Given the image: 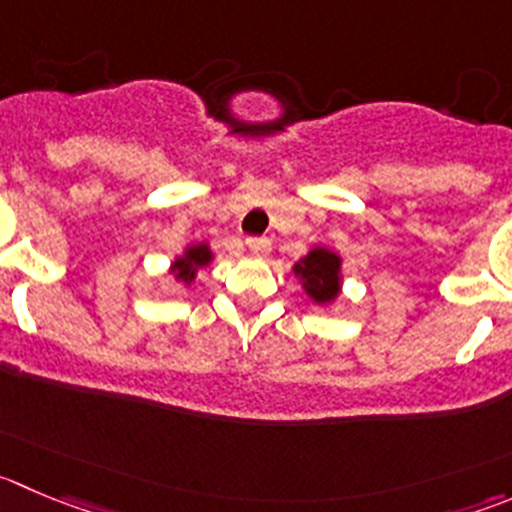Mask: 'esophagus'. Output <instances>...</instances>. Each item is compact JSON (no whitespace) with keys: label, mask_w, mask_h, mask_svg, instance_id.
Listing matches in <instances>:
<instances>
[{"label":"esophagus","mask_w":512,"mask_h":512,"mask_svg":"<svg viewBox=\"0 0 512 512\" xmlns=\"http://www.w3.org/2000/svg\"><path fill=\"white\" fill-rule=\"evenodd\" d=\"M246 248L251 253H256V256H269L271 251V241L269 238H246Z\"/></svg>","instance_id":"esophagus-1"}]
</instances>
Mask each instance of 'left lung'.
<instances>
[{"label": "left lung", "instance_id": "left-lung-1", "mask_svg": "<svg viewBox=\"0 0 512 512\" xmlns=\"http://www.w3.org/2000/svg\"><path fill=\"white\" fill-rule=\"evenodd\" d=\"M304 291L316 304H332L342 291V259L329 248H311L304 259L294 266Z\"/></svg>", "mask_w": 512, "mask_h": 512}]
</instances>
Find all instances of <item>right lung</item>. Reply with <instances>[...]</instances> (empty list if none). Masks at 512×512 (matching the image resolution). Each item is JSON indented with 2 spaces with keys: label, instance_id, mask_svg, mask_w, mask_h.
Segmentation results:
<instances>
[{
  "label": "right lung",
  "instance_id": "obj_1",
  "mask_svg": "<svg viewBox=\"0 0 512 512\" xmlns=\"http://www.w3.org/2000/svg\"><path fill=\"white\" fill-rule=\"evenodd\" d=\"M211 259H213V251L208 248V243H193V246H188L186 251H183V256H178V259L173 261L170 271L175 274V281H183V284L191 286V281L196 279L198 269L211 264Z\"/></svg>",
  "mask_w": 512,
  "mask_h": 512
}]
</instances>
